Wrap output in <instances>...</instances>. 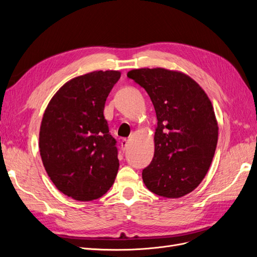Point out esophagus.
<instances>
[{
  "label": "esophagus",
  "instance_id": "obj_1",
  "mask_svg": "<svg viewBox=\"0 0 257 257\" xmlns=\"http://www.w3.org/2000/svg\"><path fill=\"white\" fill-rule=\"evenodd\" d=\"M127 145H128L127 139H125V138L122 139V141H121V147H122L123 150H125V148L127 147Z\"/></svg>",
  "mask_w": 257,
  "mask_h": 257
}]
</instances>
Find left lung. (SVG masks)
<instances>
[{"mask_svg": "<svg viewBox=\"0 0 257 257\" xmlns=\"http://www.w3.org/2000/svg\"><path fill=\"white\" fill-rule=\"evenodd\" d=\"M149 94L158 118L154 157L143 170L147 189L179 198L195 190L207 175L219 136L211 100L189 75L154 67L127 73Z\"/></svg>", "mask_w": 257, "mask_h": 257, "instance_id": "left-lung-1", "label": "left lung"}]
</instances>
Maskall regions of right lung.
<instances>
[{
  "instance_id": "obj_1",
  "label": "right lung",
  "mask_w": 257,
  "mask_h": 257,
  "mask_svg": "<svg viewBox=\"0 0 257 257\" xmlns=\"http://www.w3.org/2000/svg\"><path fill=\"white\" fill-rule=\"evenodd\" d=\"M119 71H94L68 80L46 107L40 153L56 188L78 201L102 197L119 169L115 139L104 116Z\"/></svg>"
}]
</instances>
